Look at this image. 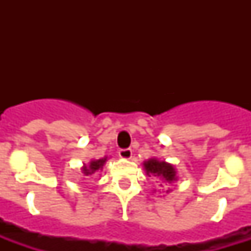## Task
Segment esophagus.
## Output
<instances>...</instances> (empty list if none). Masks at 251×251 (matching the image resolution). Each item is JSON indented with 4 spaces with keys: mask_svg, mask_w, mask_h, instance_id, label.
Masks as SVG:
<instances>
[{
    "mask_svg": "<svg viewBox=\"0 0 251 251\" xmlns=\"http://www.w3.org/2000/svg\"><path fill=\"white\" fill-rule=\"evenodd\" d=\"M118 155H120V157H122V159L129 160V159H131V156H133V151H131L130 149L120 150V151H118Z\"/></svg>",
    "mask_w": 251,
    "mask_h": 251,
    "instance_id": "esophagus-1",
    "label": "esophagus"
}]
</instances>
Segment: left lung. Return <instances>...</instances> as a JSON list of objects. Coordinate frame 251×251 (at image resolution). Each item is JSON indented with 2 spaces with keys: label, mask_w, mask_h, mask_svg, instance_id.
Listing matches in <instances>:
<instances>
[{
  "label": "left lung",
  "mask_w": 251,
  "mask_h": 251,
  "mask_svg": "<svg viewBox=\"0 0 251 251\" xmlns=\"http://www.w3.org/2000/svg\"><path fill=\"white\" fill-rule=\"evenodd\" d=\"M143 169L149 177L153 176V177L159 178L160 183H173L178 179L175 165L167 163L165 160H160L157 157H151L149 160L143 161ZM171 189H168L167 193Z\"/></svg>",
  "instance_id": "obj_1"
}]
</instances>
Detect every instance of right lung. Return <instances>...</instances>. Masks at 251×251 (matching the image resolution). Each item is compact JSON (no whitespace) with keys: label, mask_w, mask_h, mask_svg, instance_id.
Instances as JSON below:
<instances>
[{"label":"right lung","mask_w":251,"mask_h":251,"mask_svg":"<svg viewBox=\"0 0 251 251\" xmlns=\"http://www.w3.org/2000/svg\"><path fill=\"white\" fill-rule=\"evenodd\" d=\"M106 160H108V157L106 156L101 157V159H98V160L92 159L88 164H83V167L80 168V171H82L83 176H92L98 171H101L104 164L106 163Z\"/></svg>","instance_id":"obj_1"}]
</instances>
